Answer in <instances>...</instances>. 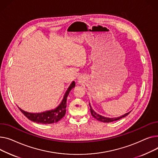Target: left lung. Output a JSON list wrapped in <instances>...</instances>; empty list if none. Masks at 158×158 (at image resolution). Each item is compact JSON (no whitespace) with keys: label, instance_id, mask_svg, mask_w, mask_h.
<instances>
[{"label":"left lung","instance_id":"8db88e82","mask_svg":"<svg viewBox=\"0 0 158 158\" xmlns=\"http://www.w3.org/2000/svg\"><path fill=\"white\" fill-rule=\"evenodd\" d=\"M89 106L90 107V113H91V115H92V117H94L96 119H97L98 120H99V121H101V122H103V123H110V122H113V121H115V120H119L120 118H122L123 117H125L126 116H127L129 113H130V112H128V113H126L124 115L120 116V117H115V118H107V117H105L104 116H101L98 114H96L94 111L92 110V108H91L90 106V105L89 103Z\"/></svg>","mask_w":158,"mask_h":158}]
</instances>
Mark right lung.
<instances>
[{"mask_svg": "<svg viewBox=\"0 0 158 158\" xmlns=\"http://www.w3.org/2000/svg\"><path fill=\"white\" fill-rule=\"evenodd\" d=\"M75 87V81H73L69 88L68 89L65 95L64 96V98L61 102V103L54 110H52L50 111H46V112H44L42 113H38V114H32V113H29L25 112V111L22 110L20 108V110L22 112V113L31 121H33L34 123H38V124H53L57 123L59 120L65 115L66 112V101H67V98L69 95V92L71 90Z\"/></svg>", "mask_w": 158, "mask_h": 158, "instance_id": "1", "label": "right lung"}]
</instances>
